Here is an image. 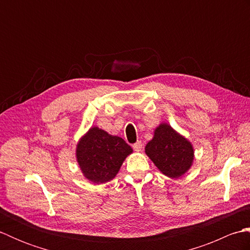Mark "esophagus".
<instances>
[{"instance_id": "1", "label": "esophagus", "mask_w": 250, "mask_h": 250, "mask_svg": "<svg viewBox=\"0 0 250 250\" xmlns=\"http://www.w3.org/2000/svg\"><path fill=\"white\" fill-rule=\"evenodd\" d=\"M142 148H143V145H142L141 142H136L135 144H133V149H134L135 151H137V152L142 151Z\"/></svg>"}]
</instances>
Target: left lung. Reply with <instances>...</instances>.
I'll return each mask as SVG.
<instances>
[{
	"mask_svg": "<svg viewBox=\"0 0 250 250\" xmlns=\"http://www.w3.org/2000/svg\"><path fill=\"white\" fill-rule=\"evenodd\" d=\"M145 153L159 171L172 179L187 173L194 160L191 142L167 122H161L155 129L153 137L145 146Z\"/></svg>",
	"mask_w": 250,
	"mask_h": 250,
	"instance_id": "8db88e82",
	"label": "left lung"
}]
</instances>
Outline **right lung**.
I'll list each match as a JSON object with an SVG mask.
<instances>
[{"label": "right lung", "instance_id": "add662e5", "mask_svg": "<svg viewBox=\"0 0 250 250\" xmlns=\"http://www.w3.org/2000/svg\"><path fill=\"white\" fill-rule=\"evenodd\" d=\"M132 152L124 139L93 125L77 143L76 161L84 178L93 184H105L116 177Z\"/></svg>", "mask_w": 250, "mask_h": 250}]
</instances>
